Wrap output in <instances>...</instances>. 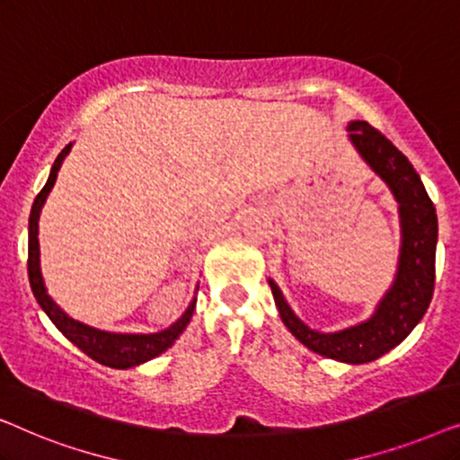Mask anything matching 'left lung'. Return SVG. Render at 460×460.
<instances>
[{"instance_id": "left-lung-1", "label": "left lung", "mask_w": 460, "mask_h": 460, "mask_svg": "<svg viewBox=\"0 0 460 460\" xmlns=\"http://www.w3.org/2000/svg\"><path fill=\"white\" fill-rule=\"evenodd\" d=\"M348 131L349 142L400 205L402 249L394 285L367 323L337 332L312 331L295 316L274 280L270 288L282 323L307 349L339 362L364 364L404 341L429 307L436 282L438 216L412 163L379 129L367 121H351Z\"/></svg>"}]
</instances>
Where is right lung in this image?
<instances>
[{
    "mask_svg": "<svg viewBox=\"0 0 460 460\" xmlns=\"http://www.w3.org/2000/svg\"><path fill=\"white\" fill-rule=\"evenodd\" d=\"M73 144H66L62 148V153L56 156L52 172H49V178L46 186L41 188V192L35 197V203L31 207L29 216V282L31 288H33V295L37 304L41 305V310L48 314V318L52 320L62 335H65L68 341L77 345V348L96 360L104 367L111 368H131L137 367V364L153 360V358L161 356L167 348H172L184 329L190 323L194 304H197V297L190 301L188 310L181 314V316L175 320V323L165 331L150 332V335H129V332H106L100 329H93V326H87L79 320L68 316L66 312H62L56 301L48 295V288L43 285V276L40 268V213L41 207L46 203L49 190H52L56 175H58V169L65 161V156L71 153Z\"/></svg>",
    "mask_w": 460,
    "mask_h": 460,
    "instance_id": "1",
    "label": "right lung"
}]
</instances>
